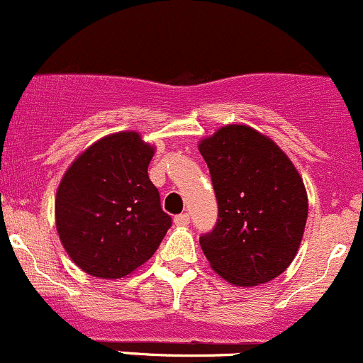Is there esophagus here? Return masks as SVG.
<instances>
[{
  "instance_id": "34e87169",
  "label": "esophagus",
  "mask_w": 363,
  "mask_h": 363,
  "mask_svg": "<svg viewBox=\"0 0 363 363\" xmlns=\"http://www.w3.org/2000/svg\"><path fill=\"white\" fill-rule=\"evenodd\" d=\"M174 224L179 227H186L189 224V215L188 213H181L174 218Z\"/></svg>"
}]
</instances>
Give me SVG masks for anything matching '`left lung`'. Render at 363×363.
Returning a JSON list of instances; mask_svg holds the SVG:
<instances>
[{"instance_id":"1","label":"left lung","mask_w":363,"mask_h":363,"mask_svg":"<svg viewBox=\"0 0 363 363\" xmlns=\"http://www.w3.org/2000/svg\"><path fill=\"white\" fill-rule=\"evenodd\" d=\"M218 203L215 229L200 238L213 272L253 288L281 276L303 240L308 196L294 163L246 123H227L198 143Z\"/></svg>"}]
</instances>
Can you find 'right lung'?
<instances>
[{"label":"right lung","instance_id":"1","mask_svg":"<svg viewBox=\"0 0 363 363\" xmlns=\"http://www.w3.org/2000/svg\"><path fill=\"white\" fill-rule=\"evenodd\" d=\"M153 155L155 146L136 130H118L87 146L65 170L55 224L82 272L127 277L157 252L172 220L148 177Z\"/></svg>","mask_w":363,"mask_h":363}]
</instances>
